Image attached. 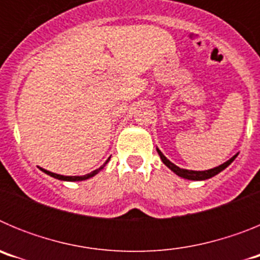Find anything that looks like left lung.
I'll list each match as a JSON object with an SVG mask.
<instances>
[{"mask_svg": "<svg viewBox=\"0 0 260 260\" xmlns=\"http://www.w3.org/2000/svg\"><path fill=\"white\" fill-rule=\"evenodd\" d=\"M156 151H157L158 156H160V158H161V161L164 162V164L167 165V167L169 168L172 172H173V173H176L177 176L181 177V178H185V180H191V181H204V180H208V178H212L213 176L219 174L220 172L224 171L225 168L229 167V165L234 161V158L238 156V153H236L233 157L229 158L228 161H225L224 164L219 165V167H215V168H212V169H208V171H189V169H182V168L177 167L176 164H173L172 161H169V160H168V158L164 156V153L158 150L157 147H156Z\"/></svg>", "mask_w": 260, "mask_h": 260, "instance_id": "8db88e82", "label": "left lung"}]
</instances>
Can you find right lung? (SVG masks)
I'll list each match as a JSON object with an SVG mask.
<instances>
[{
  "instance_id": "1",
  "label": "right lung",
  "mask_w": 260,
  "mask_h": 260,
  "mask_svg": "<svg viewBox=\"0 0 260 260\" xmlns=\"http://www.w3.org/2000/svg\"><path fill=\"white\" fill-rule=\"evenodd\" d=\"M110 158V157H109ZM109 158H108L107 161L104 162V164L102 165V167L99 168V169H95L93 172H91V173H87L84 174V176H62V174H57V173H52V172L47 171V169H43V168H40L41 171L44 172L45 174H48V176L53 177V178H57V180H61V181H70V182H74V181H84V180H88V178H91V177L96 176V174L99 173V172L102 171V169H104L105 165L108 164V161H109Z\"/></svg>"
}]
</instances>
